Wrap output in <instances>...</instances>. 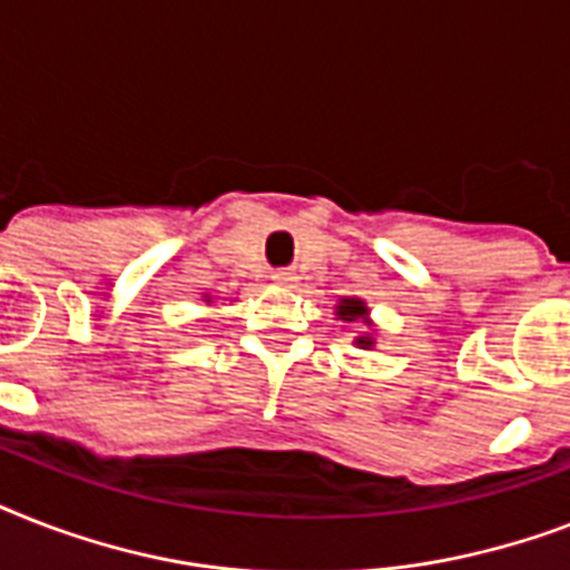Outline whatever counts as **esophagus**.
<instances>
[{
	"mask_svg": "<svg viewBox=\"0 0 570 570\" xmlns=\"http://www.w3.org/2000/svg\"><path fill=\"white\" fill-rule=\"evenodd\" d=\"M272 281H277V284H293L295 277L289 268H277V272H272Z\"/></svg>",
	"mask_w": 570,
	"mask_h": 570,
	"instance_id": "obj_1",
	"label": "esophagus"
}]
</instances>
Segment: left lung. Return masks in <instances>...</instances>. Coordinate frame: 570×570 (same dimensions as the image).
I'll return each instance as SVG.
<instances>
[{
  "label": "left lung",
  "mask_w": 570,
  "mask_h": 570,
  "mask_svg": "<svg viewBox=\"0 0 570 570\" xmlns=\"http://www.w3.org/2000/svg\"><path fill=\"white\" fill-rule=\"evenodd\" d=\"M337 320L343 322H366L370 325V311H366V304L361 298H340L337 304ZM357 348H373L375 346V337H357L355 340Z\"/></svg>",
  "instance_id": "left-lung-1"
}]
</instances>
